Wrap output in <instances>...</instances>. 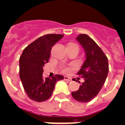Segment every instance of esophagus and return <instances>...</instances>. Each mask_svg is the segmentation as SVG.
Instances as JSON below:
<instances>
[{
	"label": "esophagus",
	"instance_id": "34e87169",
	"mask_svg": "<svg viewBox=\"0 0 125 125\" xmlns=\"http://www.w3.org/2000/svg\"><path fill=\"white\" fill-rule=\"evenodd\" d=\"M64 79L65 80H67V81H72V79L69 77H67V76H64Z\"/></svg>",
	"mask_w": 125,
	"mask_h": 125
}]
</instances>
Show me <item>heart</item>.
I'll return each instance as SVG.
<instances>
[{
  "label": "heart",
  "instance_id": "1",
  "mask_svg": "<svg viewBox=\"0 0 125 125\" xmlns=\"http://www.w3.org/2000/svg\"><path fill=\"white\" fill-rule=\"evenodd\" d=\"M62 72H64V73H67V72H68V68H62Z\"/></svg>",
  "mask_w": 125,
  "mask_h": 125
}]
</instances>
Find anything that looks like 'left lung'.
Listing matches in <instances>:
<instances>
[{
    "mask_svg": "<svg viewBox=\"0 0 125 125\" xmlns=\"http://www.w3.org/2000/svg\"><path fill=\"white\" fill-rule=\"evenodd\" d=\"M76 39L85 53V61L77 73L84 79V82L78 90L72 93V95L75 100L87 103L96 96L105 82L109 72L108 59L100 46L87 34H79ZM73 80L76 81V79Z\"/></svg>",
    "mask_w": 125,
    "mask_h": 125,
    "instance_id": "1",
    "label": "left lung"
}]
</instances>
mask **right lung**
Wrapping results in <instances>:
<instances>
[{
	"instance_id": "add662e5",
	"label": "right lung",
	"mask_w": 125,
	"mask_h": 125,
	"mask_svg": "<svg viewBox=\"0 0 125 125\" xmlns=\"http://www.w3.org/2000/svg\"><path fill=\"white\" fill-rule=\"evenodd\" d=\"M64 35L51 34L40 37L28 45L20 57V77L28 97L37 102L50 98L55 83L64 77L55 75L50 79L43 77V67L48 62L52 46Z\"/></svg>"
}]
</instances>
